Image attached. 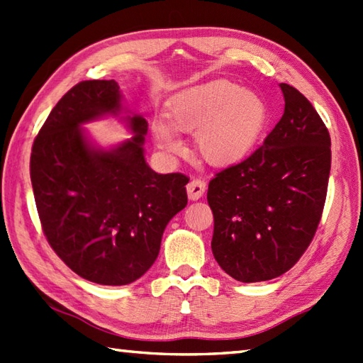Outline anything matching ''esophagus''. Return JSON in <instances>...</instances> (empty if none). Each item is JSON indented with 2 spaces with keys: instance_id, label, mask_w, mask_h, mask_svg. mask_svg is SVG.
<instances>
[{
  "instance_id": "34e87169",
  "label": "esophagus",
  "mask_w": 363,
  "mask_h": 363,
  "mask_svg": "<svg viewBox=\"0 0 363 363\" xmlns=\"http://www.w3.org/2000/svg\"><path fill=\"white\" fill-rule=\"evenodd\" d=\"M206 189H207L206 182L199 181V179H191L187 184V195H189L190 201H198V199L204 195Z\"/></svg>"
}]
</instances>
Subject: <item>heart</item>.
Returning <instances> with one entry per match:
<instances>
[{
    "label": "heart",
    "mask_w": 363,
    "mask_h": 363,
    "mask_svg": "<svg viewBox=\"0 0 363 363\" xmlns=\"http://www.w3.org/2000/svg\"><path fill=\"white\" fill-rule=\"evenodd\" d=\"M165 118L150 126L159 150L179 154L184 145L176 130L195 134L199 156L225 167L254 150L267 129L269 109L259 91L230 79H213L174 95L165 106Z\"/></svg>",
    "instance_id": "b5f03b06"
}]
</instances>
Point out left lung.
Segmentation results:
<instances>
[{
  "label": "left lung",
  "instance_id": "8db88e82",
  "mask_svg": "<svg viewBox=\"0 0 363 363\" xmlns=\"http://www.w3.org/2000/svg\"><path fill=\"white\" fill-rule=\"evenodd\" d=\"M284 115L248 159L221 169L207 190L212 252L240 282L269 281L311 245L325 206L330 137L309 99L279 84Z\"/></svg>",
  "mask_w": 363,
  "mask_h": 363
}]
</instances>
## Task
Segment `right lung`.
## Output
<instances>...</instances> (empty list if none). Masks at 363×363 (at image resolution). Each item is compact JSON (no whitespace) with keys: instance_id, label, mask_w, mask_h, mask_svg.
I'll use <instances>...</instances> for the list:
<instances>
[{"instance_id":"add662e5","label":"right lung","mask_w":363,"mask_h":363,"mask_svg":"<svg viewBox=\"0 0 363 363\" xmlns=\"http://www.w3.org/2000/svg\"><path fill=\"white\" fill-rule=\"evenodd\" d=\"M118 118L131 137L104 149L84 124ZM148 123L123 106L118 84L84 81L60 98L35 137L30 181L51 248L84 279L126 285L156 262L164 230L187 206L179 173L146 164Z\"/></svg>"}]
</instances>
